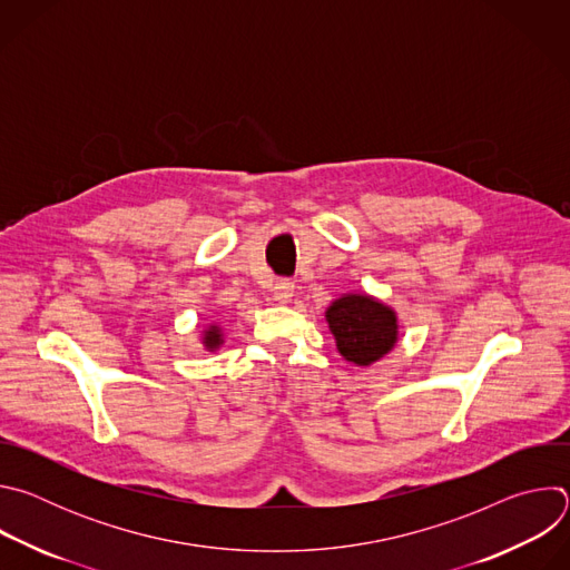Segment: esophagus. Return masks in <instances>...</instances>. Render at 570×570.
<instances>
[{"label": "esophagus", "instance_id": "34e87169", "mask_svg": "<svg viewBox=\"0 0 570 570\" xmlns=\"http://www.w3.org/2000/svg\"><path fill=\"white\" fill-rule=\"evenodd\" d=\"M293 293H295V284H293L291 279H279V282L273 286V297H275L277 302H282V304L291 302Z\"/></svg>", "mask_w": 570, "mask_h": 570}]
</instances>
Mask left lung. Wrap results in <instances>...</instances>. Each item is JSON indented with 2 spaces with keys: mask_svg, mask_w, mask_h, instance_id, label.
Instances as JSON below:
<instances>
[{
  "mask_svg": "<svg viewBox=\"0 0 570 570\" xmlns=\"http://www.w3.org/2000/svg\"><path fill=\"white\" fill-rule=\"evenodd\" d=\"M330 330L345 361L372 365L396 343V315L370 295H343L327 308Z\"/></svg>",
  "mask_w": 570,
  "mask_h": 570,
  "instance_id": "8db88e82",
  "label": "left lung"
}]
</instances>
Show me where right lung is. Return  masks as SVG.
<instances>
[{
    "instance_id": "right-lung-1",
    "label": "right lung",
    "mask_w": 570,
    "mask_h": 570,
    "mask_svg": "<svg viewBox=\"0 0 570 570\" xmlns=\"http://www.w3.org/2000/svg\"><path fill=\"white\" fill-rule=\"evenodd\" d=\"M203 343H205V347H207V350H216V347L223 343V338H220V330H218V327H209V330L205 332Z\"/></svg>"
}]
</instances>
